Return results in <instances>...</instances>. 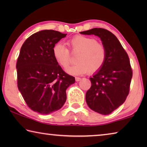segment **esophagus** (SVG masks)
<instances>
[{"instance_id": "esophagus-1", "label": "esophagus", "mask_w": 147, "mask_h": 147, "mask_svg": "<svg viewBox=\"0 0 147 147\" xmlns=\"http://www.w3.org/2000/svg\"><path fill=\"white\" fill-rule=\"evenodd\" d=\"M75 80H76V82H78V81L80 80L81 78H80V77H77V76H76V77H75Z\"/></svg>"}]
</instances>
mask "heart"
<instances>
[{
  "label": "heart",
  "instance_id": "obj_1",
  "mask_svg": "<svg viewBox=\"0 0 147 147\" xmlns=\"http://www.w3.org/2000/svg\"><path fill=\"white\" fill-rule=\"evenodd\" d=\"M72 52L79 53L77 63L68 69L69 73L83 74L95 73L100 71L105 63L107 51L105 46L98 43L94 38L84 36H76L67 42ZM54 59L64 69L71 63V54L69 49L61 43H57L53 49Z\"/></svg>",
  "mask_w": 147,
  "mask_h": 147
}]
</instances>
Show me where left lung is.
<instances>
[{
  "mask_svg": "<svg viewBox=\"0 0 147 147\" xmlns=\"http://www.w3.org/2000/svg\"><path fill=\"white\" fill-rule=\"evenodd\" d=\"M100 38L107 56L102 67L92 78L86 100L89 108L102 115H108L125 101L130 91L132 70L128 56L115 35L106 29L94 28L81 32Z\"/></svg>",
  "mask_w": 147,
  "mask_h": 147,
  "instance_id": "1",
  "label": "left lung"
}]
</instances>
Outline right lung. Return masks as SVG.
Returning a JSON list of instances; mask_svg holds the SVG:
<instances>
[{
	"instance_id": "right-lung-1",
	"label": "right lung",
	"mask_w": 147,
	"mask_h": 147,
	"mask_svg": "<svg viewBox=\"0 0 147 147\" xmlns=\"http://www.w3.org/2000/svg\"><path fill=\"white\" fill-rule=\"evenodd\" d=\"M66 34L45 30L26 39L16 65L17 87L30 108L47 115L63 106L66 89L75 78L64 72L54 59V45Z\"/></svg>"
}]
</instances>
